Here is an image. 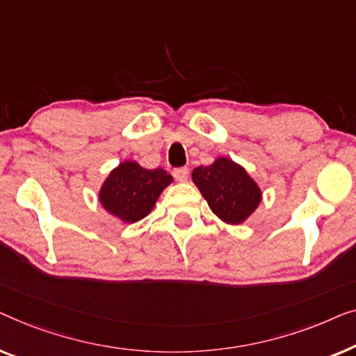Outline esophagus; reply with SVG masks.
I'll return each mask as SVG.
<instances>
[{
    "label": "esophagus",
    "instance_id": "esophagus-1",
    "mask_svg": "<svg viewBox=\"0 0 356 356\" xmlns=\"http://www.w3.org/2000/svg\"><path fill=\"white\" fill-rule=\"evenodd\" d=\"M174 177H176L179 182H185L188 179V169L187 168H177L174 169Z\"/></svg>",
    "mask_w": 356,
    "mask_h": 356
}]
</instances>
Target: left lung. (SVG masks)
<instances>
[{"instance_id": "left-lung-1", "label": "left lung", "mask_w": 356, "mask_h": 356, "mask_svg": "<svg viewBox=\"0 0 356 356\" xmlns=\"http://www.w3.org/2000/svg\"><path fill=\"white\" fill-rule=\"evenodd\" d=\"M192 180L211 211L230 226L243 224L257 211L263 192L247 169L227 156L193 169Z\"/></svg>"}]
</instances>
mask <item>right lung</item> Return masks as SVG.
I'll use <instances>...</instances> for the list:
<instances>
[{
    "label": "right lung",
    "instance_id": "right-lung-1",
    "mask_svg": "<svg viewBox=\"0 0 356 356\" xmlns=\"http://www.w3.org/2000/svg\"><path fill=\"white\" fill-rule=\"evenodd\" d=\"M172 182L171 174L161 168L147 169L137 161L126 159L104 179L98 200L104 211L119 221L134 224L152 213L159 195Z\"/></svg>",
    "mask_w": 356,
    "mask_h": 356
}]
</instances>
